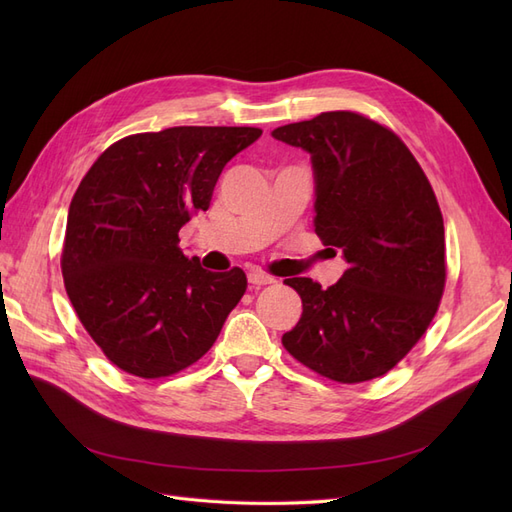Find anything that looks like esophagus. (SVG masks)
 Here are the masks:
<instances>
[{
  "label": "esophagus",
  "instance_id": "1",
  "mask_svg": "<svg viewBox=\"0 0 512 512\" xmlns=\"http://www.w3.org/2000/svg\"><path fill=\"white\" fill-rule=\"evenodd\" d=\"M247 282L252 286H267V284H275V277L262 273V271H250L247 273Z\"/></svg>",
  "mask_w": 512,
  "mask_h": 512
}]
</instances>
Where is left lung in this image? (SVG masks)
<instances>
[{
    "label": "left lung",
    "instance_id": "1",
    "mask_svg": "<svg viewBox=\"0 0 512 512\" xmlns=\"http://www.w3.org/2000/svg\"><path fill=\"white\" fill-rule=\"evenodd\" d=\"M271 136L309 153L316 235L348 262L329 288L309 277L284 282L303 314L282 344L324 378H378L438 312L446 265L436 194L399 136L363 115L322 113Z\"/></svg>",
    "mask_w": 512,
    "mask_h": 512
}]
</instances>
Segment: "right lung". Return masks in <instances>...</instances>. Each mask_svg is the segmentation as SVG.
<instances>
[{
	"label": "right lung",
	"mask_w": 512,
	"mask_h": 512,
	"mask_svg": "<svg viewBox=\"0 0 512 512\" xmlns=\"http://www.w3.org/2000/svg\"><path fill=\"white\" fill-rule=\"evenodd\" d=\"M260 134L226 126L134 134L83 177L61 273L83 327L119 369L164 378L190 367L241 301L245 273H213L183 256L179 230L209 209L224 166Z\"/></svg>",
	"instance_id": "right-lung-1"
}]
</instances>
